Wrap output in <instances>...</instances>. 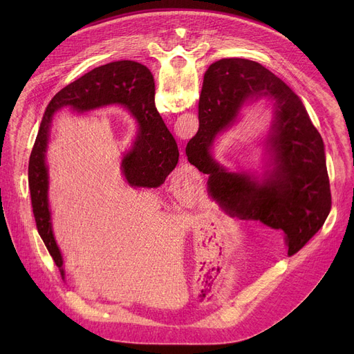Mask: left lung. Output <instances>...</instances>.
<instances>
[{
	"label": "left lung",
	"instance_id": "left-lung-1",
	"mask_svg": "<svg viewBox=\"0 0 354 354\" xmlns=\"http://www.w3.org/2000/svg\"><path fill=\"white\" fill-rule=\"evenodd\" d=\"M254 97H268L276 106L266 140L273 169L261 180L230 173L210 155L216 135L232 125L240 106ZM187 156L209 176L215 196L238 216L283 230L288 254L300 251L330 214V180L319 130L301 99L259 63L222 59L208 67L199 97V130L187 145Z\"/></svg>",
	"mask_w": 354,
	"mask_h": 354
}]
</instances>
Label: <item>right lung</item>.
<instances>
[{
	"label": "right lung",
	"mask_w": 354,
	"mask_h": 354,
	"mask_svg": "<svg viewBox=\"0 0 354 354\" xmlns=\"http://www.w3.org/2000/svg\"><path fill=\"white\" fill-rule=\"evenodd\" d=\"M120 104L139 122L133 147L122 160L123 175L132 187L156 188L165 182L178 163V145L155 107V82L152 73L140 63L122 60L93 68L76 82L60 90L47 106L28 162V188L37 231L62 270L63 258L55 244L48 209V169L46 149L54 111L73 106L80 111Z\"/></svg>",
	"instance_id": "1"
}]
</instances>
